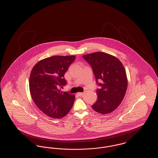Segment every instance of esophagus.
<instances>
[{
	"label": "esophagus",
	"instance_id": "1",
	"mask_svg": "<svg viewBox=\"0 0 158 158\" xmlns=\"http://www.w3.org/2000/svg\"><path fill=\"white\" fill-rule=\"evenodd\" d=\"M83 94V92H78V93L77 94V95L79 97H81V96H82Z\"/></svg>",
	"mask_w": 158,
	"mask_h": 158
}]
</instances>
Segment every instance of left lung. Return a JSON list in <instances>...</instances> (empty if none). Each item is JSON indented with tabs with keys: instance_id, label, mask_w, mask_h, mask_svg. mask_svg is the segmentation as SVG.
<instances>
[{
	"instance_id": "8db88e82",
	"label": "left lung",
	"mask_w": 158,
	"mask_h": 158,
	"mask_svg": "<svg viewBox=\"0 0 158 158\" xmlns=\"http://www.w3.org/2000/svg\"><path fill=\"white\" fill-rule=\"evenodd\" d=\"M82 57L90 64L99 86L97 89V101L92 105V108L102 114L113 112L122 102L127 88L123 65L117 58L107 53L96 52Z\"/></svg>"
}]
</instances>
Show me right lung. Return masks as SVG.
I'll use <instances>...</instances> for the list:
<instances>
[{"label": "right lung", "mask_w": 158, "mask_h": 158, "mask_svg": "<svg viewBox=\"0 0 158 158\" xmlns=\"http://www.w3.org/2000/svg\"><path fill=\"white\" fill-rule=\"evenodd\" d=\"M75 56H56L40 61L30 77V90L38 108L53 118H62L73 106L75 95L61 92L59 87L67 84L64 78Z\"/></svg>", "instance_id": "obj_1"}]
</instances>
